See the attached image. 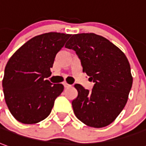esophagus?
I'll list each match as a JSON object with an SVG mask.
<instances>
[{"instance_id":"1","label":"esophagus","mask_w":146,"mask_h":146,"mask_svg":"<svg viewBox=\"0 0 146 146\" xmlns=\"http://www.w3.org/2000/svg\"><path fill=\"white\" fill-rule=\"evenodd\" d=\"M63 86H64V87H66V88H67V87H70V86H71V85H70V84H68V83H67V82H64V83H63Z\"/></svg>"}]
</instances>
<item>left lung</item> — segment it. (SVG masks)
Listing matches in <instances>:
<instances>
[{"mask_svg": "<svg viewBox=\"0 0 146 146\" xmlns=\"http://www.w3.org/2000/svg\"><path fill=\"white\" fill-rule=\"evenodd\" d=\"M65 48L76 52L83 71L94 83L90 91L75 85L78 96L71 104L75 116L90 127L110 125L125 107L132 87L126 56L107 39L94 33L73 35Z\"/></svg>", "mask_w": 146, "mask_h": 146, "instance_id": "left-lung-1", "label": "left lung"}]
</instances>
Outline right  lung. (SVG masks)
<instances>
[{
  "label": "right lung",
  "instance_id": "right-lung-1",
  "mask_svg": "<svg viewBox=\"0 0 146 146\" xmlns=\"http://www.w3.org/2000/svg\"><path fill=\"white\" fill-rule=\"evenodd\" d=\"M70 34L48 33L27 41L6 64L2 86L10 113L24 124H35L50 114L63 85L46 79L56 54Z\"/></svg>",
  "mask_w": 146,
  "mask_h": 146
}]
</instances>
